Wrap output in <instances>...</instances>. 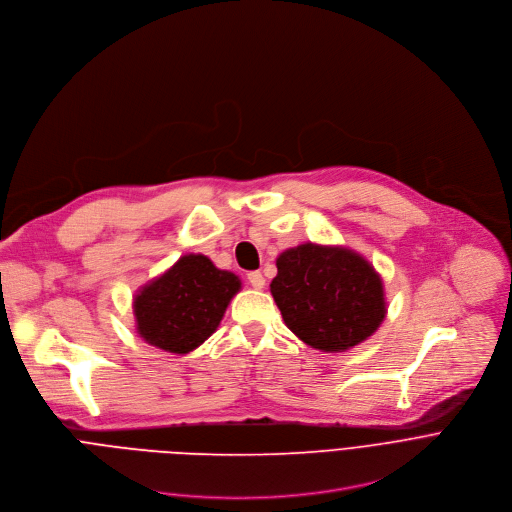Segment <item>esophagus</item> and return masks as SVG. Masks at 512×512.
<instances>
[{
  "mask_svg": "<svg viewBox=\"0 0 512 512\" xmlns=\"http://www.w3.org/2000/svg\"><path fill=\"white\" fill-rule=\"evenodd\" d=\"M248 282H250V286L252 288H256V290H262L264 288V284H266V278L262 276V272H250L248 274Z\"/></svg>",
  "mask_w": 512,
  "mask_h": 512,
  "instance_id": "34e87169",
  "label": "esophagus"
}]
</instances>
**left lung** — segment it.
I'll return each instance as SVG.
<instances>
[{
  "label": "left lung",
  "instance_id": "left-lung-1",
  "mask_svg": "<svg viewBox=\"0 0 512 512\" xmlns=\"http://www.w3.org/2000/svg\"><path fill=\"white\" fill-rule=\"evenodd\" d=\"M276 268L270 292L284 325L313 349L343 353L387 315L379 272L351 248L304 242L284 250Z\"/></svg>",
  "mask_w": 512,
  "mask_h": 512
}]
</instances>
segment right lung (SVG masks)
<instances>
[{"mask_svg": "<svg viewBox=\"0 0 512 512\" xmlns=\"http://www.w3.org/2000/svg\"><path fill=\"white\" fill-rule=\"evenodd\" d=\"M242 280L203 254H185L133 296L139 337L167 353L185 355L212 337Z\"/></svg>", "mask_w": 512, "mask_h": 512, "instance_id": "right-lung-1", "label": "right lung"}]
</instances>
